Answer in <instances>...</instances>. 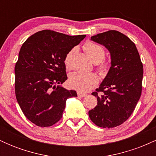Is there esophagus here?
I'll return each mask as SVG.
<instances>
[{"label": "esophagus", "instance_id": "1", "mask_svg": "<svg viewBox=\"0 0 156 156\" xmlns=\"http://www.w3.org/2000/svg\"><path fill=\"white\" fill-rule=\"evenodd\" d=\"M77 94H78V96L81 97V98H83V97H86L87 95V94H85V93H81V92H78Z\"/></svg>", "mask_w": 156, "mask_h": 156}]
</instances>
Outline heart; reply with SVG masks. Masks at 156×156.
Wrapping results in <instances>:
<instances>
[{
	"label": "heart",
	"mask_w": 156,
	"mask_h": 156,
	"mask_svg": "<svg viewBox=\"0 0 156 156\" xmlns=\"http://www.w3.org/2000/svg\"><path fill=\"white\" fill-rule=\"evenodd\" d=\"M83 50L94 63L98 64V70L101 74H105L109 68V62L103 59L105 50L101 44L93 42H88L83 45ZM76 48H73L66 54L64 64L67 69L73 67V58L76 53ZM98 78L93 73H81L75 72L71 73L68 79V83L72 89L78 92H85L90 90L98 84Z\"/></svg>",
	"instance_id": "heart-1"
}]
</instances>
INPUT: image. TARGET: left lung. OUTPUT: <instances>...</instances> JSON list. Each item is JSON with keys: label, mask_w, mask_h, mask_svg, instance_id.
Segmentation results:
<instances>
[{"label": "left lung", "mask_w": 156, "mask_h": 156, "mask_svg": "<svg viewBox=\"0 0 156 156\" xmlns=\"http://www.w3.org/2000/svg\"><path fill=\"white\" fill-rule=\"evenodd\" d=\"M91 39L108 50L112 66L99 88L92 93L98 105L89 116L98 126L112 128L125 122L136 108L142 89L143 64L135 44L120 32L111 30Z\"/></svg>", "instance_id": "1"}]
</instances>
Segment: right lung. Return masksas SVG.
<instances>
[{
	"label": "right lung",
	"mask_w": 156,
	"mask_h": 156,
	"mask_svg": "<svg viewBox=\"0 0 156 156\" xmlns=\"http://www.w3.org/2000/svg\"><path fill=\"white\" fill-rule=\"evenodd\" d=\"M86 35L69 36L43 30L23 44L15 67V95L28 119L39 127H49L62 117L74 90L61 87L67 79L64 58Z\"/></svg>",
	"instance_id": "1"
}]
</instances>
